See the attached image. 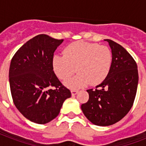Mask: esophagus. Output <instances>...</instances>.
<instances>
[{
  "instance_id": "obj_1",
  "label": "esophagus",
  "mask_w": 146,
  "mask_h": 146,
  "mask_svg": "<svg viewBox=\"0 0 146 146\" xmlns=\"http://www.w3.org/2000/svg\"><path fill=\"white\" fill-rule=\"evenodd\" d=\"M77 93H78V91H76V90H72V91H71V95H72L73 96H76Z\"/></svg>"
}]
</instances>
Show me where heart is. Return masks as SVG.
Segmentation results:
<instances>
[{
    "label": "heart",
    "instance_id": "heart-1",
    "mask_svg": "<svg viewBox=\"0 0 146 146\" xmlns=\"http://www.w3.org/2000/svg\"><path fill=\"white\" fill-rule=\"evenodd\" d=\"M64 54L54 56L53 69L57 77L63 81L70 79L76 71L79 73L65 82L70 89H80L89 83L92 86L100 84L111 70L112 54L107 46L78 41L67 45Z\"/></svg>",
    "mask_w": 146,
    "mask_h": 146
}]
</instances>
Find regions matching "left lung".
<instances>
[{
  "mask_svg": "<svg viewBox=\"0 0 146 146\" xmlns=\"http://www.w3.org/2000/svg\"><path fill=\"white\" fill-rule=\"evenodd\" d=\"M104 41L112 53L111 70L96 89L87 90L89 101L81 105L87 119L100 127L114 124L127 115L133 104L139 81L137 65L131 55L112 40Z\"/></svg>",
  "mask_w": 146,
  "mask_h": 146,
  "instance_id": "obj_1",
  "label": "left lung"
}]
</instances>
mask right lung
Returning <instances> with one entry per match:
<instances>
[{
  "label": "right lung",
  "mask_w": 146,
  "mask_h": 146,
  "mask_svg": "<svg viewBox=\"0 0 146 146\" xmlns=\"http://www.w3.org/2000/svg\"><path fill=\"white\" fill-rule=\"evenodd\" d=\"M63 42L44 34L36 35L17 50L10 63L9 81L15 106L35 123L44 124L57 117L64 101L71 97L52 65L54 53Z\"/></svg>",
  "instance_id": "1"
}]
</instances>
